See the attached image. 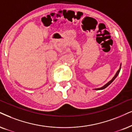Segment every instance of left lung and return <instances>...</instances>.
Here are the masks:
<instances>
[{"label": "left lung", "instance_id": "left-lung-1", "mask_svg": "<svg viewBox=\"0 0 132 132\" xmlns=\"http://www.w3.org/2000/svg\"><path fill=\"white\" fill-rule=\"evenodd\" d=\"M121 64H120V67H119V69H118V71L117 72H116V74H115L114 76L113 77L112 79H111L110 81H108V83H106V84L105 85H103V86H102V87H101V88H96V89H96V90H101V89H105V88L107 87V86H108V85H110L111 83L113 82V80H114L115 79V78H116V77H117V76H118V74H119V72H120V70H121Z\"/></svg>", "mask_w": 132, "mask_h": 132}]
</instances>
